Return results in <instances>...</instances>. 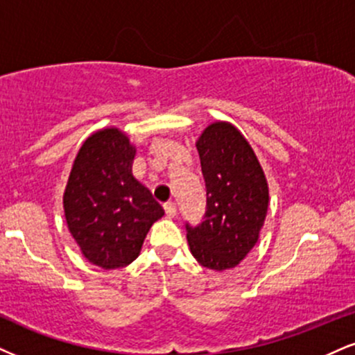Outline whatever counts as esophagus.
<instances>
[{"mask_svg": "<svg viewBox=\"0 0 355 355\" xmlns=\"http://www.w3.org/2000/svg\"><path fill=\"white\" fill-rule=\"evenodd\" d=\"M164 208H165L166 216H170V218L177 215V205H175V202H166V203H164Z\"/></svg>", "mask_w": 355, "mask_h": 355, "instance_id": "esophagus-1", "label": "esophagus"}]
</instances>
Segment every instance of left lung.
<instances>
[{
	"label": "left lung",
	"instance_id": "8db88e82",
	"mask_svg": "<svg viewBox=\"0 0 355 355\" xmlns=\"http://www.w3.org/2000/svg\"><path fill=\"white\" fill-rule=\"evenodd\" d=\"M207 189V211L187 240L208 270L234 268L256 245L268 211V183L253 148L232 123L208 125L196 142Z\"/></svg>",
	"mask_w": 355,
	"mask_h": 355
}]
</instances>
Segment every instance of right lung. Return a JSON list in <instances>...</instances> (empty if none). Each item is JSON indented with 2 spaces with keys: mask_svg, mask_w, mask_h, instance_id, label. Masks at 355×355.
I'll use <instances>...</instances> for the list:
<instances>
[{
  "mask_svg": "<svg viewBox=\"0 0 355 355\" xmlns=\"http://www.w3.org/2000/svg\"><path fill=\"white\" fill-rule=\"evenodd\" d=\"M135 148L117 129L89 137L76 157L64 191L69 232L92 264L115 270L139 256L164 208L135 180Z\"/></svg>",
  "mask_w": 355,
  "mask_h": 355,
  "instance_id": "1",
  "label": "right lung"
}]
</instances>
